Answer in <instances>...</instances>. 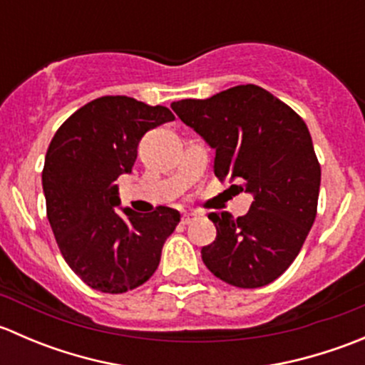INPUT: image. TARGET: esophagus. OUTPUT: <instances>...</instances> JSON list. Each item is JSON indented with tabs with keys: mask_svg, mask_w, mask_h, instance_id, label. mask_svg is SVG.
Listing matches in <instances>:
<instances>
[{
	"mask_svg": "<svg viewBox=\"0 0 365 365\" xmlns=\"http://www.w3.org/2000/svg\"><path fill=\"white\" fill-rule=\"evenodd\" d=\"M194 217H196V215H194V213H183L182 222H183V224H190V222H192V220H194Z\"/></svg>",
	"mask_w": 365,
	"mask_h": 365,
	"instance_id": "34e87169",
	"label": "esophagus"
}]
</instances>
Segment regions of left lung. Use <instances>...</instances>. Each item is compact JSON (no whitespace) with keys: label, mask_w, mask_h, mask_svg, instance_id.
I'll return each instance as SVG.
<instances>
[{"label":"left lung","mask_w":365,"mask_h":365,"mask_svg":"<svg viewBox=\"0 0 365 365\" xmlns=\"http://www.w3.org/2000/svg\"><path fill=\"white\" fill-rule=\"evenodd\" d=\"M180 120L215 150L213 173L254 197L245 215L210 213L217 237L201 249L210 272L237 288H261L288 270L316 219L322 168L307 125L256 84L205 101L173 102Z\"/></svg>","instance_id":"left-lung-1"}]
</instances>
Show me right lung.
<instances>
[{"label": "right lung", "instance_id": "1", "mask_svg": "<svg viewBox=\"0 0 365 365\" xmlns=\"http://www.w3.org/2000/svg\"><path fill=\"white\" fill-rule=\"evenodd\" d=\"M175 114L123 95L95 98L58 128L46 153L42 187L61 256L81 281L125 293L148 281L180 212L138 213L120 206L118 176L132 171L143 135Z\"/></svg>", "mask_w": 365, "mask_h": 365}]
</instances>
